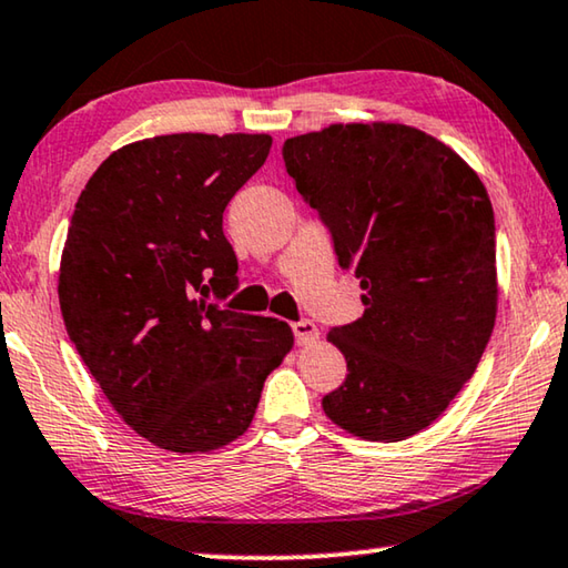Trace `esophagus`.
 <instances>
[{
    "instance_id": "34e87169",
    "label": "esophagus",
    "mask_w": 568,
    "mask_h": 568,
    "mask_svg": "<svg viewBox=\"0 0 568 568\" xmlns=\"http://www.w3.org/2000/svg\"><path fill=\"white\" fill-rule=\"evenodd\" d=\"M293 336H295V344H301V346H305V344H313V341L318 338V328H316V323L308 321V318L295 321V323H293Z\"/></svg>"
}]
</instances>
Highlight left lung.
<instances>
[{
    "label": "left lung",
    "mask_w": 568,
    "mask_h": 568,
    "mask_svg": "<svg viewBox=\"0 0 568 568\" xmlns=\"http://www.w3.org/2000/svg\"><path fill=\"white\" fill-rule=\"evenodd\" d=\"M283 161L364 287V316L328 331L348 374L323 412L376 443L417 435L475 374L493 333L488 192L443 141L399 123L287 139Z\"/></svg>",
    "instance_id": "8db88e82"
}]
</instances>
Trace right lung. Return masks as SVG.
<instances>
[{"mask_svg": "<svg viewBox=\"0 0 568 568\" xmlns=\"http://www.w3.org/2000/svg\"><path fill=\"white\" fill-rule=\"evenodd\" d=\"M270 146L265 133L129 143L70 220L58 285L68 336L125 425L171 453L240 437L293 346L285 321L220 305L240 285L224 206Z\"/></svg>", "mask_w": 568, "mask_h": 568, "instance_id": "add662e5", "label": "right lung"}]
</instances>
